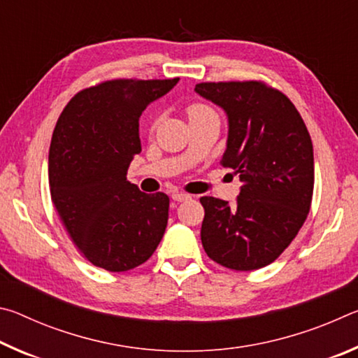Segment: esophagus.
Wrapping results in <instances>:
<instances>
[{
    "instance_id": "1",
    "label": "esophagus",
    "mask_w": 358,
    "mask_h": 358,
    "mask_svg": "<svg viewBox=\"0 0 358 358\" xmlns=\"http://www.w3.org/2000/svg\"><path fill=\"white\" fill-rule=\"evenodd\" d=\"M191 196L189 194H185V192H173L172 194V199L175 202H183V201H187Z\"/></svg>"
}]
</instances>
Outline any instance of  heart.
I'll list each match as a JSON object with an SVG mask.
<instances>
[{
	"instance_id": "heart-1",
	"label": "heart",
	"mask_w": 358,
	"mask_h": 358,
	"mask_svg": "<svg viewBox=\"0 0 358 358\" xmlns=\"http://www.w3.org/2000/svg\"><path fill=\"white\" fill-rule=\"evenodd\" d=\"M185 112H186V115H187V118H189V121H191V120H194V118L201 117V115H203V113L211 112V108H210L208 106L201 104V102H192V104L186 106ZM155 128H156V123L151 124V131H153Z\"/></svg>"
}]
</instances>
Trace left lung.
I'll list each match as a JSON object with an SVG mask.
<instances>
[{"label":"left lung","mask_w":358,"mask_h":358,"mask_svg":"<svg viewBox=\"0 0 358 358\" xmlns=\"http://www.w3.org/2000/svg\"><path fill=\"white\" fill-rule=\"evenodd\" d=\"M196 92L226 110L229 137L221 166L234 169L241 181L232 205L201 197L203 250L230 270L262 268L292 243L310 213V132L287 96L262 80L202 82Z\"/></svg>","instance_id":"left-lung-1"}]
</instances>
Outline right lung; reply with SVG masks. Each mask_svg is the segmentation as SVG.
<instances>
[{"mask_svg": "<svg viewBox=\"0 0 358 358\" xmlns=\"http://www.w3.org/2000/svg\"><path fill=\"white\" fill-rule=\"evenodd\" d=\"M177 82H101L78 92L57 121L48 151L52 202L77 250L99 268H136L166 232L167 194L138 191L126 173L142 151V112Z\"/></svg>", "mask_w": 358, "mask_h": 358, "instance_id": "add662e5", "label": "right lung"}]
</instances>
